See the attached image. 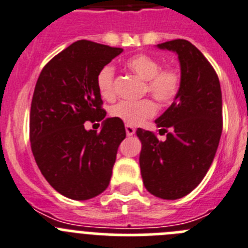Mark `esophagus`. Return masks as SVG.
Segmentation results:
<instances>
[{
    "label": "esophagus",
    "mask_w": 248,
    "mask_h": 248,
    "mask_svg": "<svg viewBox=\"0 0 248 248\" xmlns=\"http://www.w3.org/2000/svg\"><path fill=\"white\" fill-rule=\"evenodd\" d=\"M124 129H126V135L128 136H133L135 135V132H136V129H135V127H132V126H129V124H126V126H124Z\"/></svg>",
    "instance_id": "esophagus-1"
}]
</instances>
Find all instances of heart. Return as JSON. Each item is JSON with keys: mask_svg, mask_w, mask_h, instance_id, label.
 I'll use <instances>...</instances> for the list:
<instances>
[{"mask_svg": "<svg viewBox=\"0 0 248 248\" xmlns=\"http://www.w3.org/2000/svg\"><path fill=\"white\" fill-rule=\"evenodd\" d=\"M126 66L146 81L148 91L159 104H169L175 99L180 89V75L174 68H160L159 60L148 54H136L126 60ZM115 69L106 64L96 75V86L104 99H111L113 90ZM110 113L129 126H138L155 113V104L148 99L140 101H120L113 105Z\"/></svg>", "mask_w": 248, "mask_h": 248, "instance_id": "heart-1", "label": "heart"}]
</instances>
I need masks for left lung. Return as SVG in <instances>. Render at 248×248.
Instances as JSON below:
<instances>
[{"label": "left lung", "mask_w": 248, "mask_h": 248, "mask_svg": "<svg viewBox=\"0 0 248 248\" xmlns=\"http://www.w3.org/2000/svg\"><path fill=\"white\" fill-rule=\"evenodd\" d=\"M178 55L180 89L173 104L155 120L158 140L151 131L137 128L142 143L140 167L152 195L180 199L200 184L217 151L222 132V96L220 81L199 49L185 39L157 44Z\"/></svg>", "instance_id": "left-lung-1"}]
</instances>
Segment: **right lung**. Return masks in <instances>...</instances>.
Masks as SVG:
<instances>
[{"instance_id":"right-lung-1","label":"right lung","mask_w":248,"mask_h":248,"mask_svg":"<svg viewBox=\"0 0 248 248\" xmlns=\"http://www.w3.org/2000/svg\"><path fill=\"white\" fill-rule=\"evenodd\" d=\"M122 52L78 41L44 66L35 84L30 119L33 155L46 182L69 199H91L110 184L126 131L121 120L105 119L96 75ZM93 118L104 120L100 133L83 127Z\"/></svg>"}]
</instances>
